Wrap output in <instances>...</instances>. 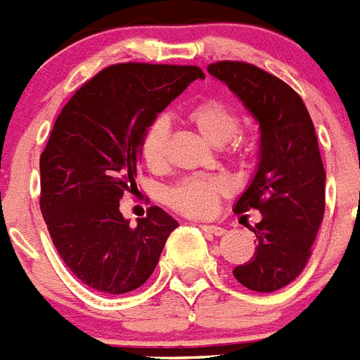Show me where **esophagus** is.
I'll return each instance as SVG.
<instances>
[{
    "label": "esophagus",
    "instance_id": "34e87169",
    "mask_svg": "<svg viewBox=\"0 0 360 360\" xmlns=\"http://www.w3.org/2000/svg\"><path fill=\"white\" fill-rule=\"evenodd\" d=\"M200 227H202V231L210 233V235H213V236H222L224 233H226V229H224V227L213 226V224H202Z\"/></svg>",
    "mask_w": 360,
    "mask_h": 360
}]
</instances>
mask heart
<instances>
[{"instance_id": "1", "label": "heart", "mask_w": 360, "mask_h": 360, "mask_svg": "<svg viewBox=\"0 0 360 360\" xmlns=\"http://www.w3.org/2000/svg\"><path fill=\"white\" fill-rule=\"evenodd\" d=\"M187 118L198 129V133L213 146L229 142L227 153L233 158L244 160L251 153L248 138L235 136L238 127V112L229 101L222 98H204L189 109ZM169 138L167 120L156 118L147 125L140 143V155L150 169L165 164V147ZM227 184L217 176L184 178L167 191V204L186 217H210L217 211L220 196L226 193Z\"/></svg>"}]
</instances>
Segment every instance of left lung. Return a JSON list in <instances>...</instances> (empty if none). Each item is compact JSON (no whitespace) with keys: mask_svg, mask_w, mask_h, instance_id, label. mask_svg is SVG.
<instances>
[{"mask_svg":"<svg viewBox=\"0 0 360 360\" xmlns=\"http://www.w3.org/2000/svg\"><path fill=\"white\" fill-rule=\"evenodd\" d=\"M210 75L224 82L260 127L257 173L235 213L259 210L251 260L233 269L248 290L271 293L300 275L326 205V173L317 134L302 98L288 84L244 61H217Z\"/></svg>","mask_w":360,"mask_h":360,"instance_id":"left-lung-1","label":"left lung"}]
</instances>
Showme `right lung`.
I'll return each instance as SVG.
<instances>
[{"label": "right lung", "mask_w": 360, "mask_h": 360, "mask_svg": "<svg viewBox=\"0 0 360 360\" xmlns=\"http://www.w3.org/2000/svg\"><path fill=\"white\" fill-rule=\"evenodd\" d=\"M196 78L204 72L195 65H110L82 85L54 122L39 158V207L61 260L92 290L140 288L178 227L156 205L129 226L120 200L136 189L147 125Z\"/></svg>", "instance_id": "add662e5"}]
</instances>
